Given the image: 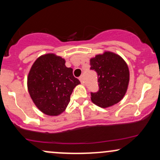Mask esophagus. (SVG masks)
<instances>
[{"label": "esophagus", "instance_id": "obj_1", "mask_svg": "<svg viewBox=\"0 0 160 160\" xmlns=\"http://www.w3.org/2000/svg\"><path fill=\"white\" fill-rule=\"evenodd\" d=\"M79 80H80V81L81 82V83H82V84H83V83H84V81H83V78H82V76L80 77V78H79Z\"/></svg>", "mask_w": 160, "mask_h": 160}]
</instances>
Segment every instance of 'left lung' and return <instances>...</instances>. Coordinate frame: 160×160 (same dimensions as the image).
<instances>
[{"mask_svg":"<svg viewBox=\"0 0 160 160\" xmlns=\"http://www.w3.org/2000/svg\"><path fill=\"white\" fill-rule=\"evenodd\" d=\"M90 70L98 74L99 89L91 92V100L101 108H108L122 100L127 91L129 71L118 55L105 52L90 59Z\"/></svg>","mask_w":160,"mask_h":160,"instance_id":"obj_1","label":"left lung"}]
</instances>
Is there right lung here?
<instances>
[{
  "instance_id": "1",
  "label": "right lung",
  "mask_w": 160,
  "mask_h": 160,
  "mask_svg": "<svg viewBox=\"0 0 160 160\" xmlns=\"http://www.w3.org/2000/svg\"><path fill=\"white\" fill-rule=\"evenodd\" d=\"M80 82L73 75V69L55 54L39 57L28 77L31 98L40 111L49 116L59 115L69 104L73 89Z\"/></svg>"
}]
</instances>
